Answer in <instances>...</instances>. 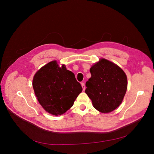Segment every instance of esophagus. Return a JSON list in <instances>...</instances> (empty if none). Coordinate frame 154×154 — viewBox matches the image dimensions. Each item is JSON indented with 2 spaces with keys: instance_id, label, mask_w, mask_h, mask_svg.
<instances>
[{
  "instance_id": "esophagus-1",
  "label": "esophagus",
  "mask_w": 154,
  "mask_h": 154,
  "mask_svg": "<svg viewBox=\"0 0 154 154\" xmlns=\"http://www.w3.org/2000/svg\"><path fill=\"white\" fill-rule=\"evenodd\" d=\"M81 85H82V88H83V90L84 91L85 90V85L84 82H82Z\"/></svg>"
}]
</instances>
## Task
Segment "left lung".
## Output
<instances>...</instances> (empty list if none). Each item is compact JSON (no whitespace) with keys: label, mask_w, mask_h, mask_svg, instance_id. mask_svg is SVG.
Instances as JSON below:
<instances>
[{"label":"left lung","mask_w":154,"mask_h":154,"mask_svg":"<svg viewBox=\"0 0 154 154\" xmlns=\"http://www.w3.org/2000/svg\"><path fill=\"white\" fill-rule=\"evenodd\" d=\"M85 93L94 107L107 113L117 108L126 94L128 81L124 71L115 64L102 59L90 69Z\"/></svg>","instance_id":"1"}]
</instances>
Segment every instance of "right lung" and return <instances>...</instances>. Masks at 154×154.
<instances>
[{"label":"right lung","mask_w":154,"mask_h":154,"mask_svg":"<svg viewBox=\"0 0 154 154\" xmlns=\"http://www.w3.org/2000/svg\"><path fill=\"white\" fill-rule=\"evenodd\" d=\"M33 87L40 105L49 113L60 115L73 106L82 91L75 75L56 61L41 68L34 76Z\"/></svg>","instance_id":"right-lung-1"}]
</instances>
